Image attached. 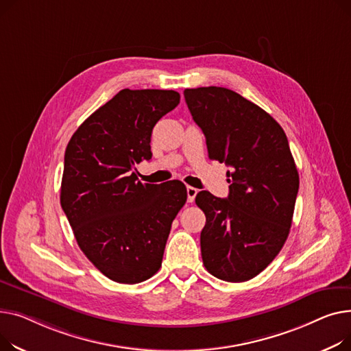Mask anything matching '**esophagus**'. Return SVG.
<instances>
[{
	"label": "esophagus",
	"mask_w": 351,
	"mask_h": 351,
	"mask_svg": "<svg viewBox=\"0 0 351 351\" xmlns=\"http://www.w3.org/2000/svg\"><path fill=\"white\" fill-rule=\"evenodd\" d=\"M197 193H198V190L197 189H194V187H187V199H189V202H193L194 199H195V195H197Z\"/></svg>",
	"instance_id": "esophagus-1"
}]
</instances>
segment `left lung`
<instances>
[{
    "label": "left lung",
    "mask_w": 351,
    "mask_h": 351,
    "mask_svg": "<svg viewBox=\"0 0 351 351\" xmlns=\"http://www.w3.org/2000/svg\"><path fill=\"white\" fill-rule=\"evenodd\" d=\"M184 97L210 158L231 167L228 198L210 191L195 197L207 218L204 266L221 280H250L276 258L291 231L299 174L289 143L269 113L231 89H185Z\"/></svg>",
    "instance_id": "1"
}]
</instances>
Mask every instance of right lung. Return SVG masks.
<instances>
[{"mask_svg":"<svg viewBox=\"0 0 351 351\" xmlns=\"http://www.w3.org/2000/svg\"><path fill=\"white\" fill-rule=\"evenodd\" d=\"M180 103L176 90L123 89L92 113L65 152L60 205L79 248L109 279L134 285L161 266L171 223L187 201L178 181L143 184L156 123Z\"/></svg>","mask_w":351,"mask_h":351,"instance_id":"1","label":"right lung"}]
</instances>
